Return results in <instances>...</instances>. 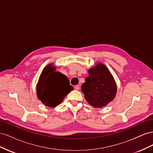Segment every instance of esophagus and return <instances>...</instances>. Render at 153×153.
Returning <instances> with one entry per match:
<instances>
[{"mask_svg":"<svg viewBox=\"0 0 153 153\" xmlns=\"http://www.w3.org/2000/svg\"><path fill=\"white\" fill-rule=\"evenodd\" d=\"M74 89H75V90H78L80 89V86H79V85H75V87H74Z\"/></svg>","mask_w":153,"mask_h":153,"instance_id":"esophagus-1","label":"esophagus"}]
</instances>
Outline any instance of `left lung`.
I'll return each instance as SVG.
<instances>
[{"label":"left lung","instance_id":"left-lung-1","mask_svg":"<svg viewBox=\"0 0 153 153\" xmlns=\"http://www.w3.org/2000/svg\"><path fill=\"white\" fill-rule=\"evenodd\" d=\"M82 85L86 101L96 108H101L112 101L117 92L114 78L105 65L98 64L90 69Z\"/></svg>","mask_w":153,"mask_h":153}]
</instances>
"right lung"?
I'll return each mask as SVG.
<instances>
[{
  "mask_svg": "<svg viewBox=\"0 0 153 153\" xmlns=\"http://www.w3.org/2000/svg\"><path fill=\"white\" fill-rule=\"evenodd\" d=\"M49 64L41 74L37 85V96L46 106L55 107L61 103L64 97L73 90L66 76Z\"/></svg>",
  "mask_w": 153,
  "mask_h": 153,
  "instance_id": "1",
  "label": "right lung"
}]
</instances>
